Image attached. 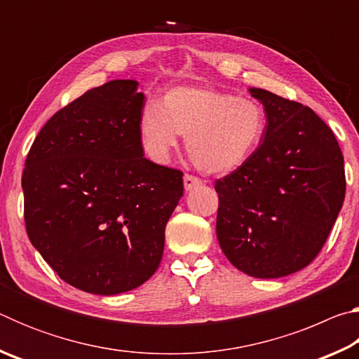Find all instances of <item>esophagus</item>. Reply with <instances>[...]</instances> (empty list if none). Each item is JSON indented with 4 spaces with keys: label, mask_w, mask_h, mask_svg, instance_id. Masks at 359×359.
<instances>
[{
    "label": "esophagus",
    "mask_w": 359,
    "mask_h": 359,
    "mask_svg": "<svg viewBox=\"0 0 359 359\" xmlns=\"http://www.w3.org/2000/svg\"><path fill=\"white\" fill-rule=\"evenodd\" d=\"M184 185H185V190H193V188H196L199 185H203V180L196 177V175H191V174H185L184 175Z\"/></svg>",
    "instance_id": "1"
}]
</instances>
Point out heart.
I'll list each match as a JSON object with an SVG mask.
<instances>
[{
	"mask_svg": "<svg viewBox=\"0 0 359 359\" xmlns=\"http://www.w3.org/2000/svg\"><path fill=\"white\" fill-rule=\"evenodd\" d=\"M266 111L252 98L205 85L175 87L161 106L149 102L139 118L145 151L166 161L187 135V151L198 169L209 174L233 172L250 160L263 142Z\"/></svg>",
	"mask_w": 359,
	"mask_h": 359,
	"instance_id": "b5f03b06",
	"label": "heart"
}]
</instances>
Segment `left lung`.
<instances>
[{"mask_svg": "<svg viewBox=\"0 0 359 359\" xmlns=\"http://www.w3.org/2000/svg\"><path fill=\"white\" fill-rule=\"evenodd\" d=\"M263 102V142L215 180L217 238L231 264L258 278L293 274L317 258L345 198L344 155L311 107L250 88Z\"/></svg>", "mask_w": 359, "mask_h": 359, "instance_id": "8db88e82", "label": "left lung"}]
</instances>
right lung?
<instances>
[{
	"mask_svg": "<svg viewBox=\"0 0 359 359\" xmlns=\"http://www.w3.org/2000/svg\"><path fill=\"white\" fill-rule=\"evenodd\" d=\"M136 81L85 92L42 126L22 175L28 238L66 283L111 296L155 274L184 172L144 156Z\"/></svg>",
	"mask_w": 359,
	"mask_h": 359,
	"instance_id": "right-lung-1",
	"label": "right lung"
}]
</instances>
